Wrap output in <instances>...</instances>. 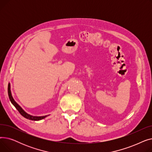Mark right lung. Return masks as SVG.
Segmentation results:
<instances>
[{"label":"right lung","mask_w":152,"mask_h":152,"mask_svg":"<svg viewBox=\"0 0 152 152\" xmlns=\"http://www.w3.org/2000/svg\"><path fill=\"white\" fill-rule=\"evenodd\" d=\"M8 94H9V97L11 103L14 105V107L17 109V110L20 112V113L23 117L26 118V119H30V120H33V121H39V120H41V119H44L45 118L49 116V115H45V116H36L31 115L28 114V113H26V111L24 110L17 102H16V101L14 100L13 97H12V92H11V87H10V83L9 84V86H8Z\"/></svg>","instance_id":"1"}]
</instances>
